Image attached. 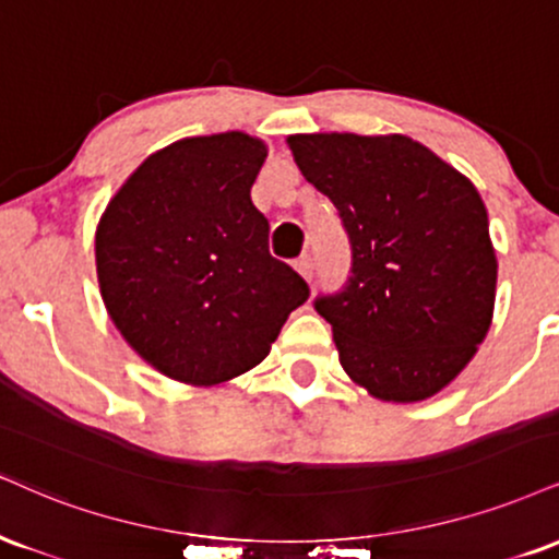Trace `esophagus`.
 Instances as JSON below:
<instances>
[{
    "mask_svg": "<svg viewBox=\"0 0 559 559\" xmlns=\"http://www.w3.org/2000/svg\"><path fill=\"white\" fill-rule=\"evenodd\" d=\"M294 267H297V271H299L301 275H305L309 284H312V278H314V262H312V258H309V254H301V258H297V262H294Z\"/></svg>",
    "mask_w": 559,
    "mask_h": 559,
    "instance_id": "34e87169",
    "label": "esophagus"
}]
</instances>
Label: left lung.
<instances>
[{"label":"left lung","instance_id":"1","mask_svg":"<svg viewBox=\"0 0 559 559\" xmlns=\"http://www.w3.org/2000/svg\"><path fill=\"white\" fill-rule=\"evenodd\" d=\"M288 145L352 245L344 286L314 297L341 365L374 399H429L492 322L497 260L479 192L403 134H294Z\"/></svg>","mask_w":559,"mask_h":559}]
</instances>
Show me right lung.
<instances>
[{"mask_svg": "<svg viewBox=\"0 0 559 559\" xmlns=\"http://www.w3.org/2000/svg\"><path fill=\"white\" fill-rule=\"evenodd\" d=\"M267 151L241 132L179 140L143 160L100 215V297L134 352L215 385L260 365L309 286L267 250L250 190Z\"/></svg>", "mask_w": 559, "mask_h": 559, "instance_id": "add662e5", "label": "right lung"}]
</instances>
